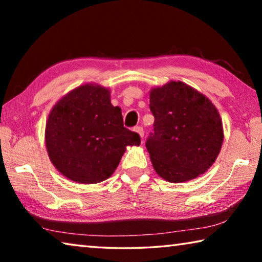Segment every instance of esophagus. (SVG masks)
I'll return each mask as SVG.
<instances>
[{
	"mask_svg": "<svg viewBox=\"0 0 262 262\" xmlns=\"http://www.w3.org/2000/svg\"><path fill=\"white\" fill-rule=\"evenodd\" d=\"M134 130L137 133V134H139L141 137H143V135H144V130H143V128H142L141 126H136V127H134Z\"/></svg>",
	"mask_w": 262,
	"mask_h": 262,
	"instance_id": "34e87169",
	"label": "esophagus"
}]
</instances>
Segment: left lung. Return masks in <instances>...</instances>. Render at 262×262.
<instances>
[{"instance_id":"1","label":"left lung","mask_w":262,"mask_h":262,"mask_svg":"<svg viewBox=\"0 0 262 262\" xmlns=\"http://www.w3.org/2000/svg\"><path fill=\"white\" fill-rule=\"evenodd\" d=\"M154 130L145 147L158 176L170 183L196 178L209 168L223 143V127L211 101L183 82L150 92Z\"/></svg>"}]
</instances>
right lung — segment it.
<instances>
[{
    "mask_svg": "<svg viewBox=\"0 0 262 262\" xmlns=\"http://www.w3.org/2000/svg\"><path fill=\"white\" fill-rule=\"evenodd\" d=\"M46 148L62 174L81 184H97L112 176L127 145L141 137L123 127L120 107L111 104L110 91L94 84L78 86L51 111Z\"/></svg>",
    "mask_w": 262,
    "mask_h": 262,
    "instance_id": "obj_1",
    "label": "right lung"
}]
</instances>
